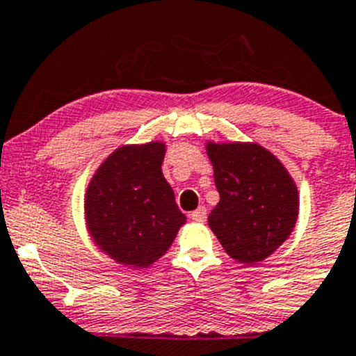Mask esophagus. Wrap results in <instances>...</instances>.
<instances>
[{
	"label": "esophagus",
	"mask_w": 356,
	"mask_h": 356,
	"mask_svg": "<svg viewBox=\"0 0 356 356\" xmlns=\"http://www.w3.org/2000/svg\"><path fill=\"white\" fill-rule=\"evenodd\" d=\"M190 218H192L193 221H199V223H202V221H206V218H207V209L204 206L197 207V209L190 214Z\"/></svg>",
	"instance_id": "esophagus-1"
}]
</instances>
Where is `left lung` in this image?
<instances>
[{
    "mask_svg": "<svg viewBox=\"0 0 356 356\" xmlns=\"http://www.w3.org/2000/svg\"><path fill=\"white\" fill-rule=\"evenodd\" d=\"M220 202L207 223L238 263L268 258L294 230L299 197L286 168L258 143H207Z\"/></svg>",
    "mask_w": 356,
    "mask_h": 356,
    "instance_id": "8db88e82",
    "label": "left lung"
}]
</instances>
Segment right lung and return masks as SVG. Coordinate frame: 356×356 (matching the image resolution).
<instances>
[{
  "label": "right lung",
  "instance_id": "1",
  "mask_svg": "<svg viewBox=\"0 0 356 356\" xmlns=\"http://www.w3.org/2000/svg\"><path fill=\"white\" fill-rule=\"evenodd\" d=\"M161 142L112 152L91 178L84 199L95 244L122 265L145 268L170 249L186 221L163 177Z\"/></svg>",
  "mask_w": 356,
  "mask_h": 356
}]
</instances>
